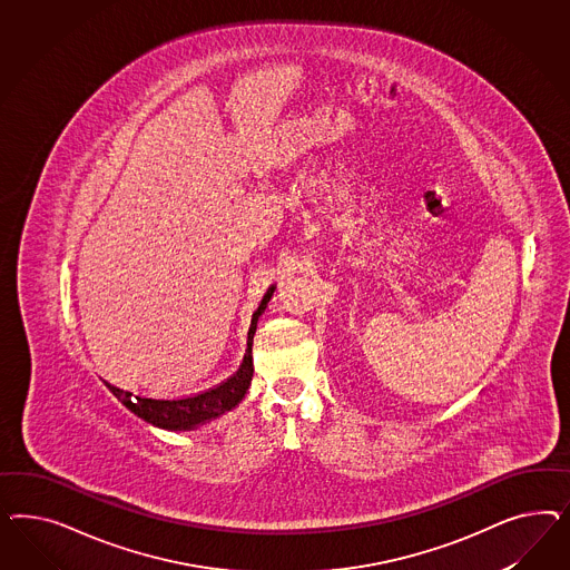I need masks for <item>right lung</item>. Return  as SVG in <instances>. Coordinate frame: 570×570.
<instances>
[{
    "label": "right lung",
    "instance_id": "add662e5",
    "mask_svg": "<svg viewBox=\"0 0 570 570\" xmlns=\"http://www.w3.org/2000/svg\"><path fill=\"white\" fill-rule=\"evenodd\" d=\"M274 291H276V286H272L265 293L259 307L253 313V322L248 330V343H246V353H244L240 370L234 376L222 382L219 386L208 389L207 393L184 399L139 397L131 391H122L119 386H112V384H106V386L129 412H134L144 422L158 426V429H165V431H194L210 420H217L227 412L236 410L240 405L242 399L246 397L250 380H253V372H255L253 370V336L257 332L261 313L267 307Z\"/></svg>",
    "mask_w": 570,
    "mask_h": 570
}]
</instances>
